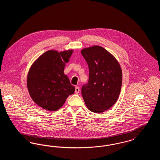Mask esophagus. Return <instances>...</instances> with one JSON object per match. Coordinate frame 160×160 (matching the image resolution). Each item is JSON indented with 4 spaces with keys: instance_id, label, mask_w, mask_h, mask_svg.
I'll list each match as a JSON object with an SVG mask.
<instances>
[{
    "instance_id": "34e87169",
    "label": "esophagus",
    "mask_w": 160,
    "mask_h": 160,
    "mask_svg": "<svg viewBox=\"0 0 160 160\" xmlns=\"http://www.w3.org/2000/svg\"><path fill=\"white\" fill-rule=\"evenodd\" d=\"M75 92H76V93H78L80 92V88H79V87H78V86L76 87Z\"/></svg>"
}]
</instances>
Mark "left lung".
I'll use <instances>...</instances> for the list:
<instances>
[{
  "mask_svg": "<svg viewBox=\"0 0 160 160\" xmlns=\"http://www.w3.org/2000/svg\"><path fill=\"white\" fill-rule=\"evenodd\" d=\"M81 53L89 69L88 83L82 93L86 106L95 113H101L113 106L122 86V69L112 54L99 46L84 48Z\"/></svg>",
  "mask_w": 160,
  "mask_h": 160,
  "instance_id": "left-lung-1",
  "label": "left lung"
}]
</instances>
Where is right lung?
<instances>
[{
    "instance_id": "add662e5",
    "label": "right lung",
    "mask_w": 160,
    "mask_h": 160,
    "mask_svg": "<svg viewBox=\"0 0 160 160\" xmlns=\"http://www.w3.org/2000/svg\"><path fill=\"white\" fill-rule=\"evenodd\" d=\"M72 53L73 50L59 53L50 50L31 65L27 77L28 89L34 102L46 110L57 111L75 91L63 72Z\"/></svg>"
}]
</instances>
